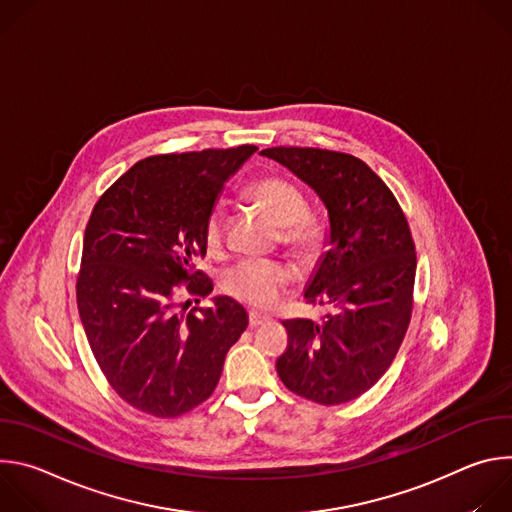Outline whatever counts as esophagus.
I'll return each instance as SVG.
<instances>
[{"instance_id":"34e87169","label":"esophagus","mask_w":512,"mask_h":512,"mask_svg":"<svg viewBox=\"0 0 512 512\" xmlns=\"http://www.w3.org/2000/svg\"><path fill=\"white\" fill-rule=\"evenodd\" d=\"M265 322H269V316H263V314H257V312H249V328H259Z\"/></svg>"}]
</instances>
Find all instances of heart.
<instances>
[{"label": "heart", "mask_w": 512, "mask_h": 512, "mask_svg": "<svg viewBox=\"0 0 512 512\" xmlns=\"http://www.w3.org/2000/svg\"><path fill=\"white\" fill-rule=\"evenodd\" d=\"M251 198L267 210L277 225H281L283 243L300 255L318 247V225L306 214L308 202L298 186L267 176L249 188ZM225 241V216L214 208L204 223V245L208 253H218ZM291 281V271L273 259H243L223 275V289L231 298L251 308H271L277 304Z\"/></svg>", "instance_id": "heart-1"}]
</instances>
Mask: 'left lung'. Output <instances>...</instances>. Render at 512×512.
<instances>
[{
    "instance_id": "obj_1",
    "label": "left lung",
    "mask_w": 512,
    "mask_h": 512,
    "mask_svg": "<svg viewBox=\"0 0 512 512\" xmlns=\"http://www.w3.org/2000/svg\"><path fill=\"white\" fill-rule=\"evenodd\" d=\"M261 154L310 184L330 216V249L304 296L330 314L283 322L287 348L277 375L314 403L352 401L387 373L411 322L417 255L405 212L350 154L283 145Z\"/></svg>"
}]
</instances>
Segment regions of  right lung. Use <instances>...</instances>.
Instances as JSON below:
<instances>
[{
	"label": "right lung",
	"mask_w": 512,
	"mask_h": 512,
	"mask_svg": "<svg viewBox=\"0 0 512 512\" xmlns=\"http://www.w3.org/2000/svg\"><path fill=\"white\" fill-rule=\"evenodd\" d=\"M255 145L150 156L97 200L77 275L79 316L111 389L154 417H178L216 389L249 316L196 269L204 223ZM195 304L192 305L191 302Z\"/></svg>",
	"instance_id": "right-lung-1"
}]
</instances>
